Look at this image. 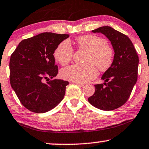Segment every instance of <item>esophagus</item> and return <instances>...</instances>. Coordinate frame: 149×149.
Returning <instances> with one entry per match:
<instances>
[{"instance_id": "1", "label": "esophagus", "mask_w": 149, "mask_h": 149, "mask_svg": "<svg viewBox=\"0 0 149 149\" xmlns=\"http://www.w3.org/2000/svg\"><path fill=\"white\" fill-rule=\"evenodd\" d=\"M74 84H76L77 85H78V86H80V87H83V86H85V84H81V83L74 82Z\"/></svg>"}]
</instances>
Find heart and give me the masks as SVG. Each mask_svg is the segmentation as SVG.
<instances>
[{
    "instance_id": "heart-1",
    "label": "heart",
    "mask_w": 149,
    "mask_h": 149,
    "mask_svg": "<svg viewBox=\"0 0 149 149\" xmlns=\"http://www.w3.org/2000/svg\"><path fill=\"white\" fill-rule=\"evenodd\" d=\"M76 42L80 49L88 52L86 59L88 63L71 65L62 69L60 74L63 79L81 84L86 83L97 75L95 65L101 71L107 70L111 66L113 52L105 39L96 36H83L77 38ZM53 55L56 61L65 65L72 60L74 49L68 40H64L57 46Z\"/></svg>"
}]
</instances>
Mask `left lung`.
<instances>
[{
	"label": "left lung",
	"mask_w": 149,
	"mask_h": 149,
	"mask_svg": "<svg viewBox=\"0 0 149 149\" xmlns=\"http://www.w3.org/2000/svg\"><path fill=\"white\" fill-rule=\"evenodd\" d=\"M92 32L103 34L109 40L114 56L111 66L101 77L103 84L94 86L95 92L88 98V101L99 109H116L126 103L136 84L138 54L128 37L111 26H101Z\"/></svg>",
	"instance_id": "left-lung-1"
}]
</instances>
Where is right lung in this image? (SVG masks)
Returning <instances> with one entry per match:
<instances>
[{"label":"right lung","instance_id":"obj_1","mask_svg":"<svg viewBox=\"0 0 149 149\" xmlns=\"http://www.w3.org/2000/svg\"><path fill=\"white\" fill-rule=\"evenodd\" d=\"M68 37V34L42 33L21 41L11 55V88L20 103L31 111L47 112L64 97L69 83L53 79L58 73L53 54L57 46ZM45 79L49 81L44 83Z\"/></svg>","mask_w":149,"mask_h":149}]
</instances>
